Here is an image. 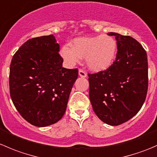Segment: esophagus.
I'll return each mask as SVG.
<instances>
[{"instance_id":"1","label":"esophagus","mask_w":157,"mask_h":157,"mask_svg":"<svg viewBox=\"0 0 157 157\" xmlns=\"http://www.w3.org/2000/svg\"><path fill=\"white\" fill-rule=\"evenodd\" d=\"M79 76H80V77H86L87 74H86V73L83 70L79 69Z\"/></svg>"}]
</instances>
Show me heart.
Returning a JSON list of instances; mask_svg holds the SVG:
<instances>
[{
  "mask_svg": "<svg viewBox=\"0 0 157 157\" xmlns=\"http://www.w3.org/2000/svg\"><path fill=\"white\" fill-rule=\"evenodd\" d=\"M117 42L109 35H99L74 39L71 47L64 45L61 56L70 66L75 65L84 58L86 66L93 71L108 69L117 55Z\"/></svg>",
  "mask_w": 157,
  "mask_h": 157,
  "instance_id": "obj_1",
  "label": "heart"
}]
</instances>
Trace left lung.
<instances>
[{
	"mask_svg": "<svg viewBox=\"0 0 157 157\" xmlns=\"http://www.w3.org/2000/svg\"><path fill=\"white\" fill-rule=\"evenodd\" d=\"M109 35L117 41L116 58L105 71L88 74L89 96L98 118L116 126L141 109L148 89V63L146 51L136 39L116 33Z\"/></svg>",
	"mask_w": 157,
	"mask_h": 157,
	"instance_id": "8db88e82",
	"label": "left lung"
}]
</instances>
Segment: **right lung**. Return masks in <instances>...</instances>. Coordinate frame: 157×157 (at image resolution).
Segmentation results:
<instances>
[{
  "instance_id": "1",
  "label": "right lung",
  "mask_w": 157,
  "mask_h": 157,
  "mask_svg": "<svg viewBox=\"0 0 157 157\" xmlns=\"http://www.w3.org/2000/svg\"><path fill=\"white\" fill-rule=\"evenodd\" d=\"M59 44L53 35L33 38L13 56L10 94L14 106L26 121L45 127L65 113L78 70L62 67Z\"/></svg>"
}]
</instances>
